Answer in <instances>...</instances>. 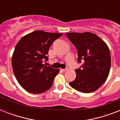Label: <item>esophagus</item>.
Segmentation results:
<instances>
[{
    "mask_svg": "<svg viewBox=\"0 0 120 120\" xmlns=\"http://www.w3.org/2000/svg\"><path fill=\"white\" fill-rule=\"evenodd\" d=\"M68 70V68H65V69H62V70L63 71H67Z\"/></svg>",
    "mask_w": 120,
    "mask_h": 120,
    "instance_id": "1",
    "label": "esophagus"
}]
</instances>
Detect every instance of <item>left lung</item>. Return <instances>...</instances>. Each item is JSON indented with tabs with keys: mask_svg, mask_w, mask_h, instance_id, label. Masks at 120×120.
I'll list each match as a JSON object with an SVG mask.
<instances>
[{
	"mask_svg": "<svg viewBox=\"0 0 120 120\" xmlns=\"http://www.w3.org/2000/svg\"><path fill=\"white\" fill-rule=\"evenodd\" d=\"M77 48L78 62H84L81 69L75 70L76 79L70 86L82 93H91L104 83L110 73L111 56L108 45L95 34L66 33Z\"/></svg>",
	"mask_w": 120,
	"mask_h": 120,
	"instance_id": "1",
	"label": "left lung"
}]
</instances>
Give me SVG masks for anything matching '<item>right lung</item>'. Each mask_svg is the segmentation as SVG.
Here are the masks:
<instances>
[{"label":"right lung","instance_id":"1","mask_svg":"<svg viewBox=\"0 0 120 120\" xmlns=\"http://www.w3.org/2000/svg\"><path fill=\"white\" fill-rule=\"evenodd\" d=\"M62 33L37 30L23 36L16 45L12 57L14 75L19 83L31 93L50 88L59 70L43 64L49 60V50Z\"/></svg>","mask_w":120,"mask_h":120}]
</instances>
